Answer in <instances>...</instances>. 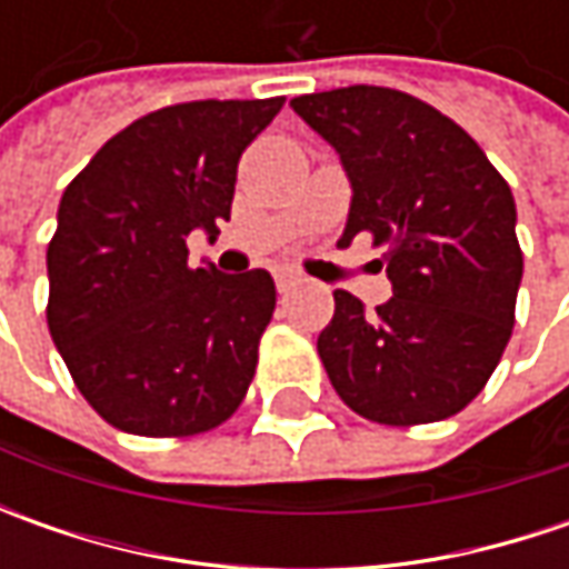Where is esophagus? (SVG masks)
Returning a JSON list of instances; mask_svg holds the SVG:
<instances>
[{
    "instance_id": "esophagus-1",
    "label": "esophagus",
    "mask_w": 569,
    "mask_h": 569,
    "mask_svg": "<svg viewBox=\"0 0 569 569\" xmlns=\"http://www.w3.org/2000/svg\"><path fill=\"white\" fill-rule=\"evenodd\" d=\"M297 284H300V274H295V272L274 274V288H278V295H291Z\"/></svg>"
}]
</instances>
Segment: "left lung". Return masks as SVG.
<instances>
[{"label":"left lung","mask_w":569,"mask_h":569,"mask_svg":"<svg viewBox=\"0 0 569 569\" xmlns=\"http://www.w3.org/2000/svg\"><path fill=\"white\" fill-rule=\"evenodd\" d=\"M291 107L336 148L351 183L341 240L370 230L392 281L373 317L336 291L317 339L322 367L367 421H443L485 389L513 332V192L462 126L405 91L351 84Z\"/></svg>","instance_id":"1"}]
</instances>
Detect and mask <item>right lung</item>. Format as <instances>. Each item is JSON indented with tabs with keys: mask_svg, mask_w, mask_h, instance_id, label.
<instances>
[{
	"mask_svg": "<svg viewBox=\"0 0 569 569\" xmlns=\"http://www.w3.org/2000/svg\"><path fill=\"white\" fill-rule=\"evenodd\" d=\"M284 98L192 100L117 132L62 192L47 322L107 425L192 437L250 389L274 310L266 269L189 266L187 237L230 218L237 161Z\"/></svg>",
	"mask_w": 569,
	"mask_h": 569,
	"instance_id": "add662e5",
	"label": "right lung"
}]
</instances>
